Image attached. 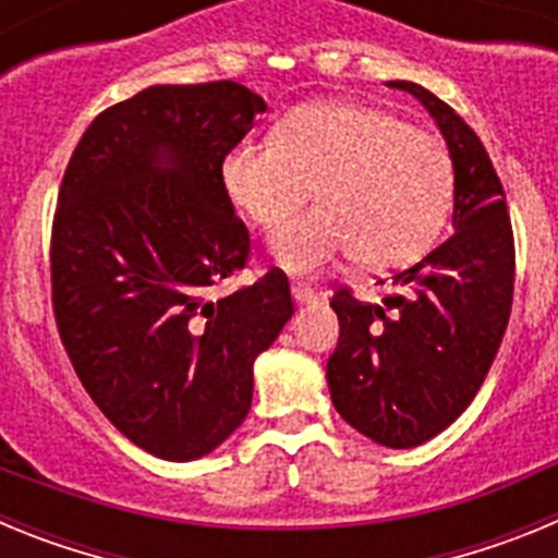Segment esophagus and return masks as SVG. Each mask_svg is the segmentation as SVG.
<instances>
[{"label": "esophagus", "instance_id": "34e87169", "mask_svg": "<svg viewBox=\"0 0 558 558\" xmlns=\"http://www.w3.org/2000/svg\"><path fill=\"white\" fill-rule=\"evenodd\" d=\"M290 293H293V299L299 304H310V302H318V290H313L310 284H302V282H293L290 284Z\"/></svg>", "mask_w": 558, "mask_h": 558}]
</instances>
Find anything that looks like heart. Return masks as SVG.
<instances>
[{"mask_svg":"<svg viewBox=\"0 0 558 558\" xmlns=\"http://www.w3.org/2000/svg\"><path fill=\"white\" fill-rule=\"evenodd\" d=\"M322 206L270 240L290 274H315L352 254L399 265L433 243L450 215L452 159L445 142L366 102H310L274 128L245 136L220 159V186L240 218L276 229L307 201Z\"/></svg>","mask_w":558,"mask_h":558,"instance_id":"b5f03b06","label":"heart"}]
</instances>
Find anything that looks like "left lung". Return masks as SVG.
Here are the masks:
<instances>
[{
	"instance_id": "8db88e82",
	"label": "left lung",
	"mask_w": 558,
	"mask_h": 558,
	"mask_svg": "<svg viewBox=\"0 0 558 558\" xmlns=\"http://www.w3.org/2000/svg\"><path fill=\"white\" fill-rule=\"evenodd\" d=\"M427 108L456 172L452 231L413 268L393 276L383 304L332 299L340 338L327 363L332 405L354 430L393 450L450 427L489 374L511 315L514 236L489 153L433 92L388 81Z\"/></svg>"
}]
</instances>
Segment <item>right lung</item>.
<instances>
[{"label":"right lung","mask_w":558,"mask_h":558,"mask_svg":"<svg viewBox=\"0 0 558 558\" xmlns=\"http://www.w3.org/2000/svg\"><path fill=\"white\" fill-rule=\"evenodd\" d=\"M265 108L234 81L150 86L95 117L63 172L58 332L108 422L165 461L209 456L243 425L254 360L293 315L282 270L209 295L251 248L220 159Z\"/></svg>","instance_id":"1"}]
</instances>
